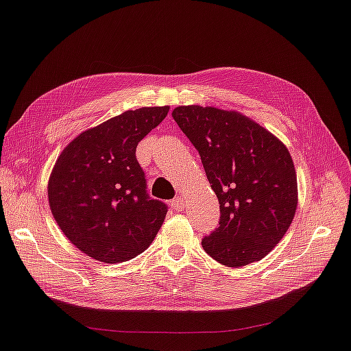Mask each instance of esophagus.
Listing matches in <instances>:
<instances>
[{
  "label": "esophagus",
  "mask_w": 351,
  "mask_h": 351,
  "mask_svg": "<svg viewBox=\"0 0 351 351\" xmlns=\"http://www.w3.org/2000/svg\"><path fill=\"white\" fill-rule=\"evenodd\" d=\"M171 207H173L176 211H182V208H184L182 197H181V196H176V197L173 199V202H171Z\"/></svg>",
  "instance_id": "1"
}]
</instances>
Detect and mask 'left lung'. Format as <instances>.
I'll return each instance as SVG.
<instances>
[{
    "instance_id": "left-lung-1",
    "label": "left lung",
    "mask_w": 351,
    "mask_h": 351,
    "mask_svg": "<svg viewBox=\"0 0 351 351\" xmlns=\"http://www.w3.org/2000/svg\"><path fill=\"white\" fill-rule=\"evenodd\" d=\"M178 126L202 160L221 205L219 226L202 239L216 262H258L289 230L298 204L289 150L248 117L211 106H178Z\"/></svg>"
}]
</instances>
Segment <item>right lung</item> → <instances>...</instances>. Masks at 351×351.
<instances>
[{
  "label": "right lung",
  "instance_id": "1",
  "mask_svg": "<svg viewBox=\"0 0 351 351\" xmlns=\"http://www.w3.org/2000/svg\"><path fill=\"white\" fill-rule=\"evenodd\" d=\"M169 106L140 108L82 132L62 150L48 202L62 232L99 262L121 263L149 248L167 205L147 195L135 150Z\"/></svg>",
  "mask_w": 351,
  "mask_h": 351
}]
</instances>
